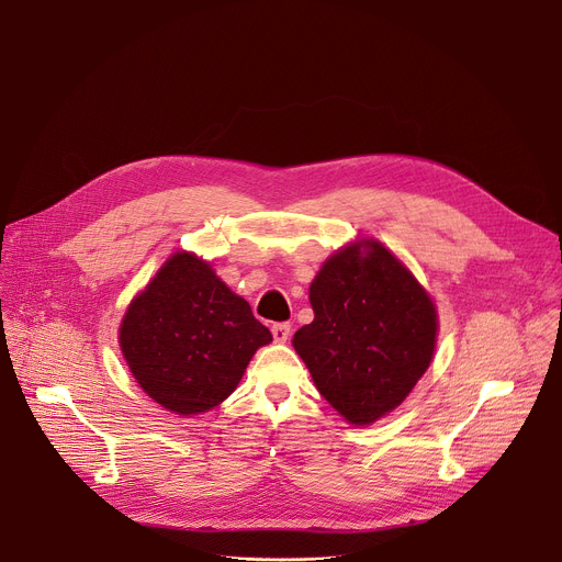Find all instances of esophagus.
Here are the masks:
<instances>
[{
    "instance_id": "1",
    "label": "esophagus",
    "mask_w": 562,
    "mask_h": 562,
    "mask_svg": "<svg viewBox=\"0 0 562 562\" xmlns=\"http://www.w3.org/2000/svg\"><path fill=\"white\" fill-rule=\"evenodd\" d=\"M271 334H273V340L276 342H286L289 336H291V325L289 323H276L271 327Z\"/></svg>"
}]
</instances>
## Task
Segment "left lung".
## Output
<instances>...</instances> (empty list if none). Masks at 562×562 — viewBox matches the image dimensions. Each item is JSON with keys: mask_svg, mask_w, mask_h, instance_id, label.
I'll return each instance as SVG.
<instances>
[{"mask_svg": "<svg viewBox=\"0 0 562 562\" xmlns=\"http://www.w3.org/2000/svg\"><path fill=\"white\" fill-rule=\"evenodd\" d=\"M313 323L293 347L317 391L351 425H371L427 371L438 319L427 291L380 243L331 256L308 289Z\"/></svg>", "mask_w": 562, "mask_h": 562, "instance_id": "left-lung-1", "label": "left lung"}]
</instances>
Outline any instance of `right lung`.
Segmentation results:
<instances>
[{
	"label": "right lung",
	"instance_id": "right-lung-1",
	"mask_svg": "<svg viewBox=\"0 0 562 562\" xmlns=\"http://www.w3.org/2000/svg\"><path fill=\"white\" fill-rule=\"evenodd\" d=\"M271 331L193 254H176L131 302L120 347L139 386L162 407L202 414L237 386Z\"/></svg>",
	"mask_w": 562,
	"mask_h": 562
}]
</instances>
